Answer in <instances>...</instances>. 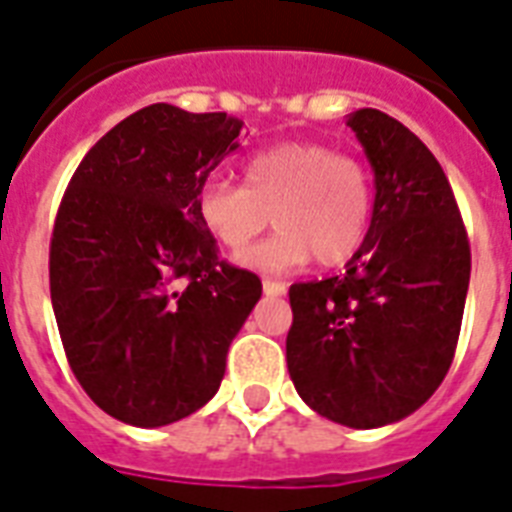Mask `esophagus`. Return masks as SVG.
Instances as JSON below:
<instances>
[{
  "mask_svg": "<svg viewBox=\"0 0 512 512\" xmlns=\"http://www.w3.org/2000/svg\"><path fill=\"white\" fill-rule=\"evenodd\" d=\"M263 292H265V295H273V298H279V295H284V292H287V284L273 282V279H265Z\"/></svg>",
  "mask_w": 512,
  "mask_h": 512,
  "instance_id": "34e87169",
  "label": "esophagus"
}]
</instances>
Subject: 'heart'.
<instances>
[{
  "instance_id": "obj_1",
  "label": "heart",
  "mask_w": 512,
  "mask_h": 512,
  "mask_svg": "<svg viewBox=\"0 0 512 512\" xmlns=\"http://www.w3.org/2000/svg\"><path fill=\"white\" fill-rule=\"evenodd\" d=\"M271 214L279 230L236 257L239 265L284 273L311 255L319 265L346 263L370 228L368 169L322 142H282L244 163V185L206 179L198 190V220L230 252L260 236Z\"/></svg>"
}]
</instances>
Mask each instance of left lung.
I'll list each match as a JSON object with an SVG mask.
<instances>
[{"instance_id": "obj_1", "label": "left lung", "mask_w": 512, "mask_h": 512, "mask_svg": "<svg viewBox=\"0 0 512 512\" xmlns=\"http://www.w3.org/2000/svg\"><path fill=\"white\" fill-rule=\"evenodd\" d=\"M373 169L368 236L343 273L290 287L287 368L303 403L376 429L427 403L454 360L470 244L446 174L419 136L378 109L351 112Z\"/></svg>"}]
</instances>
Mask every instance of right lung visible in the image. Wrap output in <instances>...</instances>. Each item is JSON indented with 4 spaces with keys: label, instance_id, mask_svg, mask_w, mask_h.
I'll return each mask as SVG.
<instances>
[{
    "label": "right lung",
    "instance_id": "add662e5",
    "mask_svg": "<svg viewBox=\"0 0 512 512\" xmlns=\"http://www.w3.org/2000/svg\"><path fill=\"white\" fill-rule=\"evenodd\" d=\"M241 126L150 104L101 136L66 187L50 239L53 314L80 386L123 424L166 427L204 408L263 295L198 220V190Z\"/></svg>",
    "mask_w": 512,
    "mask_h": 512
}]
</instances>
